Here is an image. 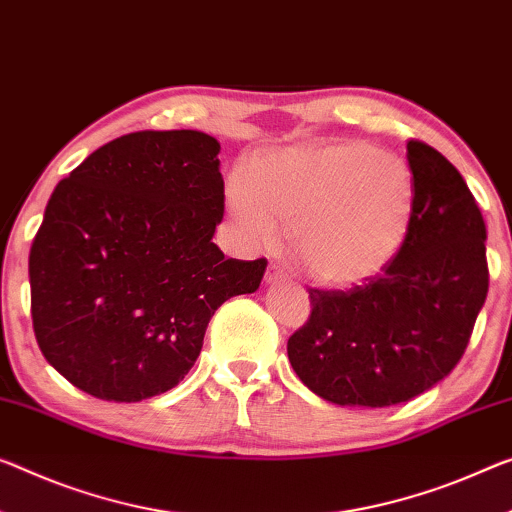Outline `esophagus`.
I'll return each instance as SVG.
<instances>
[{
    "mask_svg": "<svg viewBox=\"0 0 512 512\" xmlns=\"http://www.w3.org/2000/svg\"><path fill=\"white\" fill-rule=\"evenodd\" d=\"M286 279H288L286 272H281L277 265L267 267V272H265V281L267 283H277V281H286Z\"/></svg>",
    "mask_w": 512,
    "mask_h": 512,
    "instance_id": "34e87169",
    "label": "esophagus"
}]
</instances>
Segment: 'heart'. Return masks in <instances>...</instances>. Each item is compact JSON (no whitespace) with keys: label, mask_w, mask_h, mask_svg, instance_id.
Wrapping results in <instances>:
<instances>
[{"label":"heart","mask_w":512,"mask_h":512,"mask_svg":"<svg viewBox=\"0 0 512 512\" xmlns=\"http://www.w3.org/2000/svg\"><path fill=\"white\" fill-rule=\"evenodd\" d=\"M240 233L274 247L293 222V254L311 279L355 286L387 267L410 231L414 176L403 155L366 141L288 148L229 180Z\"/></svg>","instance_id":"obj_1"}]
</instances>
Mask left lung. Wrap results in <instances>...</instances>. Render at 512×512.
<instances>
[{"label": "left lung", "mask_w": 512, "mask_h": 512, "mask_svg": "<svg viewBox=\"0 0 512 512\" xmlns=\"http://www.w3.org/2000/svg\"><path fill=\"white\" fill-rule=\"evenodd\" d=\"M414 215L382 274L350 290L309 288L311 316L288 338L297 377L336 405L391 407L435 387L465 355L490 270L485 222L465 178L407 141Z\"/></svg>", "instance_id": "obj_1"}]
</instances>
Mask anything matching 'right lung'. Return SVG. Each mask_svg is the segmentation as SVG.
<instances>
[{
	"instance_id": "obj_1",
	"label": "right lung",
	"mask_w": 512,
	"mask_h": 512,
	"mask_svg": "<svg viewBox=\"0 0 512 512\" xmlns=\"http://www.w3.org/2000/svg\"><path fill=\"white\" fill-rule=\"evenodd\" d=\"M219 144L139 130L93 151L54 187L29 251L43 357L91 396L137 403L174 389L215 311L254 293L265 258H224Z\"/></svg>"
}]
</instances>
